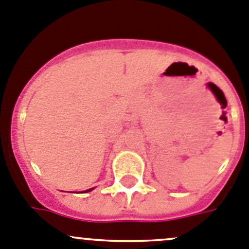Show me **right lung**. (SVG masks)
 <instances>
[{"label": "right lung", "instance_id": "right-lung-1", "mask_svg": "<svg viewBox=\"0 0 249 249\" xmlns=\"http://www.w3.org/2000/svg\"><path fill=\"white\" fill-rule=\"evenodd\" d=\"M92 189H94V188H91V189H88V190H85V192H80V193H89V192H91Z\"/></svg>", "mask_w": 249, "mask_h": 249}]
</instances>
